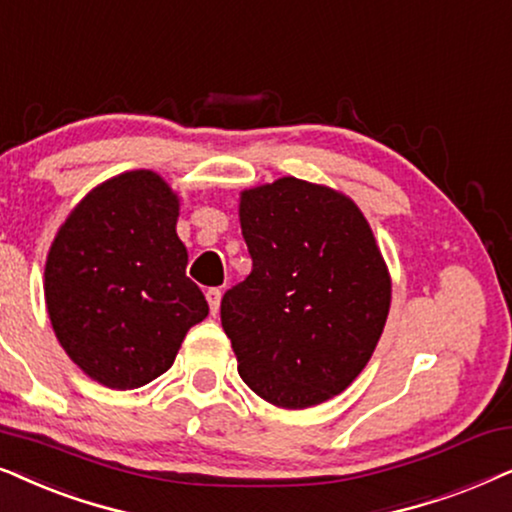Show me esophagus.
Listing matches in <instances>:
<instances>
[{
  "label": "esophagus",
  "instance_id": "1",
  "mask_svg": "<svg viewBox=\"0 0 512 512\" xmlns=\"http://www.w3.org/2000/svg\"><path fill=\"white\" fill-rule=\"evenodd\" d=\"M206 299H208V306H210V313L220 311V299H222V290L220 288H208L206 292Z\"/></svg>",
  "mask_w": 512,
  "mask_h": 512
}]
</instances>
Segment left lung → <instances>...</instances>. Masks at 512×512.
Here are the masks:
<instances>
[{
	"instance_id": "8db88e82",
	"label": "left lung",
	"mask_w": 512,
	"mask_h": 512,
	"mask_svg": "<svg viewBox=\"0 0 512 512\" xmlns=\"http://www.w3.org/2000/svg\"><path fill=\"white\" fill-rule=\"evenodd\" d=\"M238 217L252 271L220 306L238 374L276 407L325 403L363 372L388 318L370 224L349 196L297 177L245 189Z\"/></svg>"
}]
</instances>
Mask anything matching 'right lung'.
<instances>
[{
    "mask_svg": "<svg viewBox=\"0 0 512 512\" xmlns=\"http://www.w3.org/2000/svg\"><path fill=\"white\" fill-rule=\"evenodd\" d=\"M180 199L152 170L91 189L53 238L44 297L60 346L107 388L131 391L173 365L208 316L175 224Z\"/></svg>",
    "mask_w": 512,
    "mask_h": 512,
    "instance_id": "obj_1",
    "label": "right lung"
}]
</instances>
